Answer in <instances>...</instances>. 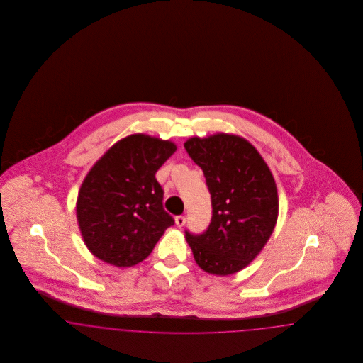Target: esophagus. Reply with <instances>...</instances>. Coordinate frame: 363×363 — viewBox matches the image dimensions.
Masks as SVG:
<instances>
[{
    "label": "esophagus",
    "mask_w": 363,
    "mask_h": 363,
    "mask_svg": "<svg viewBox=\"0 0 363 363\" xmlns=\"http://www.w3.org/2000/svg\"><path fill=\"white\" fill-rule=\"evenodd\" d=\"M185 223H186V218L185 216H182V215L175 216V225H178V227H182V225H185Z\"/></svg>",
    "instance_id": "esophagus-1"
}]
</instances>
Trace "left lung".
I'll return each mask as SVG.
<instances>
[{"mask_svg":"<svg viewBox=\"0 0 363 363\" xmlns=\"http://www.w3.org/2000/svg\"><path fill=\"white\" fill-rule=\"evenodd\" d=\"M185 150L204 172L212 203L207 230H186V241L201 269L219 277L235 274L255 259L275 228V179L257 150L240 136L191 138Z\"/></svg>","mask_w":363,"mask_h":363,"instance_id":"left-lung-1","label":"left lung"}]
</instances>
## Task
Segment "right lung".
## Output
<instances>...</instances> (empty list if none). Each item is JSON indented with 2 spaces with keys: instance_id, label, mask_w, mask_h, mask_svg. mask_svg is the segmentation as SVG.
<instances>
[{
  "instance_id": "add662e5",
  "label": "right lung",
  "mask_w": 363,
  "mask_h": 363,
  "mask_svg": "<svg viewBox=\"0 0 363 363\" xmlns=\"http://www.w3.org/2000/svg\"><path fill=\"white\" fill-rule=\"evenodd\" d=\"M175 150L172 141L132 135L116 143L86 174L76 213L94 256L121 268L136 265L174 225L155 174Z\"/></svg>"
}]
</instances>
